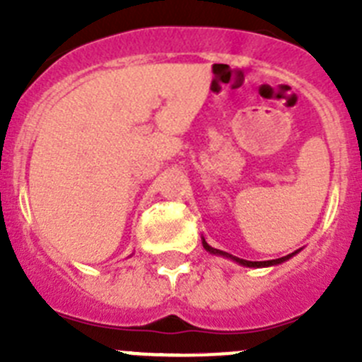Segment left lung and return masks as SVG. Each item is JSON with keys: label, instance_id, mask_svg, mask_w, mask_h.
<instances>
[{"label": "left lung", "instance_id": "obj_1", "mask_svg": "<svg viewBox=\"0 0 362 362\" xmlns=\"http://www.w3.org/2000/svg\"><path fill=\"white\" fill-rule=\"evenodd\" d=\"M203 246H204V250H206V252H210V254H214V255H223V257H226V259H232V261H235V263L243 264V267H248V268H264V267H276V264H281V263H284V261H288L290 257H293V255H296L297 252H299V250H296V252H292V254L284 255V257H279V259H272V261H246V259H239V257H235V255L228 254V252H223V250H217V248H212V246H210L209 243L204 241V239H203Z\"/></svg>", "mask_w": 362, "mask_h": 362}]
</instances>
